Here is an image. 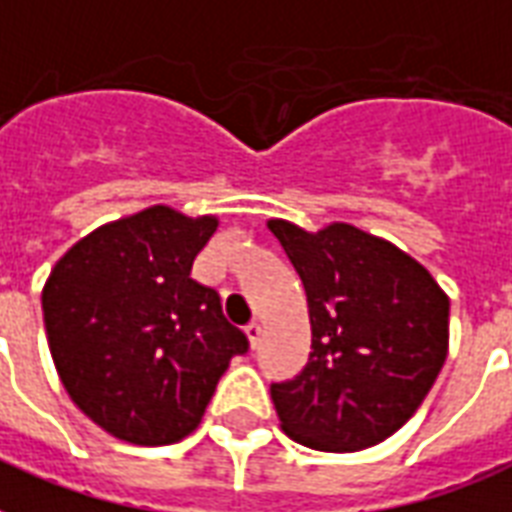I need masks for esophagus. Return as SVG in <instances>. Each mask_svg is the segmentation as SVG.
<instances>
[{"label":"esophagus","mask_w":512,"mask_h":512,"mask_svg":"<svg viewBox=\"0 0 512 512\" xmlns=\"http://www.w3.org/2000/svg\"><path fill=\"white\" fill-rule=\"evenodd\" d=\"M247 338H249V349H257L260 341H263V327L257 325V322H252V325L247 327Z\"/></svg>","instance_id":"34e87169"}]
</instances>
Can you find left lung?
I'll use <instances>...</instances> for the list:
<instances>
[{"label":"left lung","instance_id":"1","mask_svg":"<svg viewBox=\"0 0 512 512\" xmlns=\"http://www.w3.org/2000/svg\"><path fill=\"white\" fill-rule=\"evenodd\" d=\"M268 230L308 300L311 354L300 376L273 384L287 438L314 451H362L395 435L448 357V295L392 241L349 222Z\"/></svg>","mask_w":512,"mask_h":512}]
</instances>
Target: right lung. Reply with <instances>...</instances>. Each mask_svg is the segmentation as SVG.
Instances as JSON below:
<instances>
[{"label":"right lung","mask_w":512,"mask_h":512,"mask_svg":"<svg viewBox=\"0 0 512 512\" xmlns=\"http://www.w3.org/2000/svg\"><path fill=\"white\" fill-rule=\"evenodd\" d=\"M214 214L147 206L72 244L42 287L53 365L66 395L112 438L169 446L204 416L247 335L220 295L190 279Z\"/></svg>","instance_id":"right-lung-1"}]
</instances>
